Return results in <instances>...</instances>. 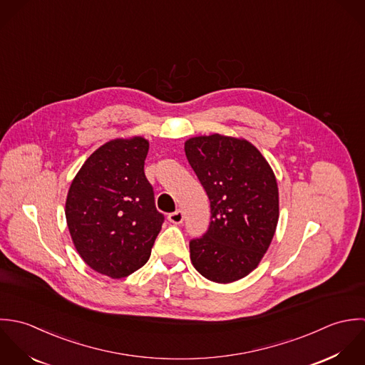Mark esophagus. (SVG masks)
Instances as JSON below:
<instances>
[{
	"mask_svg": "<svg viewBox=\"0 0 365 365\" xmlns=\"http://www.w3.org/2000/svg\"><path fill=\"white\" fill-rule=\"evenodd\" d=\"M183 219H185V216H183V212H182V210H176V212H173V213H170V215L168 216V220H169L170 222H173V224H182Z\"/></svg>",
	"mask_w": 365,
	"mask_h": 365,
	"instance_id": "esophagus-1",
	"label": "esophagus"
}]
</instances>
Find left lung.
<instances>
[{"instance_id": "8db88e82", "label": "left lung", "mask_w": 365, "mask_h": 365, "mask_svg": "<svg viewBox=\"0 0 365 365\" xmlns=\"http://www.w3.org/2000/svg\"><path fill=\"white\" fill-rule=\"evenodd\" d=\"M185 152L212 207L207 232L190 241V261L212 282H235L259 265L277 231L275 173L255 146L238 137H192Z\"/></svg>"}]
</instances>
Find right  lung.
Listing matches in <instances>:
<instances>
[{
    "mask_svg": "<svg viewBox=\"0 0 365 365\" xmlns=\"http://www.w3.org/2000/svg\"><path fill=\"white\" fill-rule=\"evenodd\" d=\"M149 141L134 135L97 148L76 173L65 215L74 248L96 272L121 279L149 259L163 216L144 163Z\"/></svg>",
    "mask_w": 365,
    "mask_h": 365,
    "instance_id": "obj_1",
    "label": "right lung"
}]
</instances>
